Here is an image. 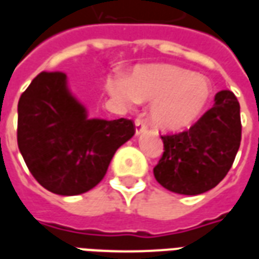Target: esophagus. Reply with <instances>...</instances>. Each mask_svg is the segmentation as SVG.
I'll list each match as a JSON object with an SVG mask.
<instances>
[{"instance_id": "esophagus-1", "label": "esophagus", "mask_w": 259, "mask_h": 259, "mask_svg": "<svg viewBox=\"0 0 259 259\" xmlns=\"http://www.w3.org/2000/svg\"><path fill=\"white\" fill-rule=\"evenodd\" d=\"M136 136L141 135V133H144L147 130V124L141 120V119H136Z\"/></svg>"}]
</instances>
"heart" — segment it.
I'll return each mask as SVG.
<instances>
[{"mask_svg":"<svg viewBox=\"0 0 259 259\" xmlns=\"http://www.w3.org/2000/svg\"><path fill=\"white\" fill-rule=\"evenodd\" d=\"M109 96L126 107L152 101L150 120L158 129L179 132L204 113L212 98V84L205 76L174 65L137 68L129 79L123 76L107 81Z\"/></svg>","mask_w":259,"mask_h":259,"instance_id":"obj_1","label":"heart"}]
</instances>
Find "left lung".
<instances>
[{
    "label": "left lung",
    "instance_id": "1",
    "mask_svg": "<svg viewBox=\"0 0 259 259\" xmlns=\"http://www.w3.org/2000/svg\"><path fill=\"white\" fill-rule=\"evenodd\" d=\"M163 154L154 176L166 190L197 195L228 175L241 140L240 104L232 91L215 96L213 107L187 132L161 137Z\"/></svg>",
    "mask_w": 259,
    "mask_h": 259
}]
</instances>
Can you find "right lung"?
Listing matches in <instances>:
<instances>
[{"mask_svg":"<svg viewBox=\"0 0 259 259\" xmlns=\"http://www.w3.org/2000/svg\"><path fill=\"white\" fill-rule=\"evenodd\" d=\"M129 119L89 118L62 72H42L18 104V147L30 174L59 195L96 187L119 147L135 135Z\"/></svg>","mask_w":259,"mask_h":259,"instance_id":"obj_1","label":"right lung"}]
</instances>
